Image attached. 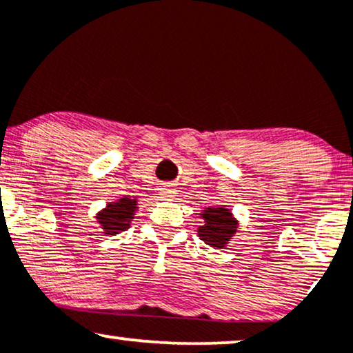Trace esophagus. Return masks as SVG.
Listing matches in <instances>:
<instances>
[{"mask_svg": "<svg viewBox=\"0 0 353 353\" xmlns=\"http://www.w3.org/2000/svg\"><path fill=\"white\" fill-rule=\"evenodd\" d=\"M159 194H161L163 199L171 200V199H174V195L177 194V190L172 184H163L161 187H159Z\"/></svg>", "mask_w": 353, "mask_h": 353, "instance_id": "esophagus-1", "label": "esophagus"}]
</instances>
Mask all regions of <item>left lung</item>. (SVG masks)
Instances as JSON below:
<instances>
[{"label": "left lung", "instance_id": "obj_1", "mask_svg": "<svg viewBox=\"0 0 353 353\" xmlns=\"http://www.w3.org/2000/svg\"><path fill=\"white\" fill-rule=\"evenodd\" d=\"M203 224L196 232L206 245L224 248L239 229V221L228 206H208L200 213Z\"/></svg>", "mask_w": 353, "mask_h": 353}]
</instances>
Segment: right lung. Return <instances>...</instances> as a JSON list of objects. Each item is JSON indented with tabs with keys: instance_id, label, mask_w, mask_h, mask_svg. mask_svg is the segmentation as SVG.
Returning a JSON list of instances; mask_svg holds the SVG:
<instances>
[{
	"instance_id": "obj_1",
	"label": "right lung",
	"mask_w": 353,
	"mask_h": 353,
	"mask_svg": "<svg viewBox=\"0 0 353 353\" xmlns=\"http://www.w3.org/2000/svg\"><path fill=\"white\" fill-rule=\"evenodd\" d=\"M139 210L137 199H119L108 203L97 213V223L106 236H116L130 228L135 211Z\"/></svg>"
}]
</instances>
